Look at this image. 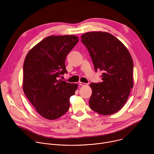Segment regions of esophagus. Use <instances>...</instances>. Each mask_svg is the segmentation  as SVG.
Masks as SVG:
<instances>
[{
	"instance_id": "obj_1",
	"label": "esophagus",
	"mask_w": 154,
	"mask_h": 154,
	"mask_svg": "<svg viewBox=\"0 0 154 154\" xmlns=\"http://www.w3.org/2000/svg\"><path fill=\"white\" fill-rule=\"evenodd\" d=\"M79 85H80V86H83L88 85V83H83V82H80V83H79Z\"/></svg>"
}]
</instances>
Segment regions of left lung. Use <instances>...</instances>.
Segmentation results:
<instances>
[{"label": "left lung", "instance_id": "1", "mask_svg": "<svg viewBox=\"0 0 154 154\" xmlns=\"http://www.w3.org/2000/svg\"><path fill=\"white\" fill-rule=\"evenodd\" d=\"M81 38L96 71L103 72L102 82L90 85V106L102 115L114 114L125 105L134 86L132 58L124 44L108 32H87Z\"/></svg>", "mask_w": 154, "mask_h": 154}]
</instances>
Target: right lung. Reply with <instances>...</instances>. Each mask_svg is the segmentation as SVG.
<instances>
[{
    "instance_id": "1",
    "label": "right lung",
    "mask_w": 154,
    "mask_h": 154,
    "mask_svg": "<svg viewBox=\"0 0 154 154\" xmlns=\"http://www.w3.org/2000/svg\"><path fill=\"white\" fill-rule=\"evenodd\" d=\"M79 39L75 35L49 36L31 49L26 57L23 89L44 118L57 119L69 108V99L78 85L58 79L60 75L67 72L66 58Z\"/></svg>"
}]
</instances>
